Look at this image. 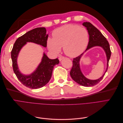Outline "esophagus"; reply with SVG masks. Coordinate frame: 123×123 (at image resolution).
<instances>
[{"label":"esophagus","instance_id":"esophagus-1","mask_svg":"<svg viewBox=\"0 0 123 123\" xmlns=\"http://www.w3.org/2000/svg\"><path fill=\"white\" fill-rule=\"evenodd\" d=\"M64 57H63V56H59V57L58 58V59H59V61H61L62 59H64Z\"/></svg>","mask_w":123,"mask_h":123}]
</instances>
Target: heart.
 <instances>
[{
  "label": "heart",
  "mask_w": 123,
  "mask_h": 123,
  "mask_svg": "<svg viewBox=\"0 0 123 123\" xmlns=\"http://www.w3.org/2000/svg\"><path fill=\"white\" fill-rule=\"evenodd\" d=\"M53 38H48L49 49L58 53L63 47L65 53L70 57H76L82 53L86 48L89 40V33L84 27L69 24L54 31Z\"/></svg>",
  "instance_id": "1"
}]
</instances>
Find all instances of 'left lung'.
<instances>
[{"instance_id": "8db88e82", "label": "left lung", "mask_w": 123, "mask_h": 123, "mask_svg": "<svg viewBox=\"0 0 123 123\" xmlns=\"http://www.w3.org/2000/svg\"><path fill=\"white\" fill-rule=\"evenodd\" d=\"M83 25L87 28L89 35V41L86 50L90 49L95 46H100L102 47L105 50L107 59V65L106 70L103 76L99 79L96 80H90L85 77L81 72L80 66V61L81 56L84 54H81L79 56L73 58V66L71 70L70 71V75L72 79L80 85L85 87H92L98 84L101 80L105 75L106 72L108 68V63L111 56V50L109 43L106 37L104 36L98 30L95 28L94 26L89 22H85L83 24Z\"/></svg>"}]
</instances>
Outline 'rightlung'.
I'll return each mask as SVG.
<instances>
[{
    "label": "right lung",
    "mask_w": 123,
    "mask_h": 123,
    "mask_svg": "<svg viewBox=\"0 0 123 123\" xmlns=\"http://www.w3.org/2000/svg\"><path fill=\"white\" fill-rule=\"evenodd\" d=\"M48 37V34H46L45 28L34 29L18 37L15 42L11 51L14 72L18 80L24 86L29 88L38 89L45 86L51 79L54 67L58 64L59 61L58 58L51 59L44 53L42 62L35 71L29 75H25L18 70L17 64L18 53L27 42L34 43L46 47Z\"/></svg>",
    "instance_id": "add662e5"
}]
</instances>
